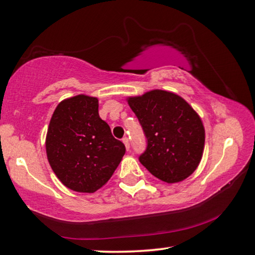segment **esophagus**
Returning <instances> with one entry per match:
<instances>
[{
    "instance_id": "1",
    "label": "esophagus",
    "mask_w": 255,
    "mask_h": 255,
    "mask_svg": "<svg viewBox=\"0 0 255 255\" xmlns=\"http://www.w3.org/2000/svg\"><path fill=\"white\" fill-rule=\"evenodd\" d=\"M123 142H124V144H125V146H126V149L129 150V139H128L127 137H124V138H123Z\"/></svg>"
}]
</instances>
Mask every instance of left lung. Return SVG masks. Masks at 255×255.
Wrapping results in <instances>:
<instances>
[{"label":"left lung","instance_id":"8db88e82","mask_svg":"<svg viewBox=\"0 0 255 255\" xmlns=\"http://www.w3.org/2000/svg\"><path fill=\"white\" fill-rule=\"evenodd\" d=\"M145 134L147 146L139 161L152 175L177 183L195 172L203 157V121L188 102L170 91L154 89L128 97Z\"/></svg>","mask_w":255,"mask_h":255}]
</instances>
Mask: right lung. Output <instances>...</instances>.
Instances as JSON below:
<instances>
[{
    "instance_id": "add662e5",
    "label": "right lung",
    "mask_w": 255,
    "mask_h": 255,
    "mask_svg": "<svg viewBox=\"0 0 255 255\" xmlns=\"http://www.w3.org/2000/svg\"><path fill=\"white\" fill-rule=\"evenodd\" d=\"M45 151L52 170L66 188L91 193L111 178L126 147L100 118L97 98L77 95L57 105Z\"/></svg>"
}]
</instances>
